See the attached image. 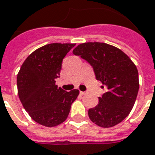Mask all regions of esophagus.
Here are the masks:
<instances>
[{
	"instance_id": "esophagus-1",
	"label": "esophagus",
	"mask_w": 155,
	"mask_h": 155,
	"mask_svg": "<svg viewBox=\"0 0 155 155\" xmlns=\"http://www.w3.org/2000/svg\"><path fill=\"white\" fill-rule=\"evenodd\" d=\"M80 93H81V95H85V94H86V91H80Z\"/></svg>"
}]
</instances>
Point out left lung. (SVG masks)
Here are the masks:
<instances>
[{
    "label": "left lung",
    "instance_id": "8db88e82",
    "mask_svg": "<svg viewBox=\"0 0 155 155\" xmlns=\"http://www.w3.org/2000/svg\"><path fill=\"white\" fill-rule=\"evenodd\" d=\"M93 68L96 78L107 88L98 104L88 110L96 125L108 128L126 118L133 108L139 89L136 65L121 50L102 42H86L73 50Z\"/></svg>",
    "mask_w": 155,
    "mask_h": 155
}]
</instances>
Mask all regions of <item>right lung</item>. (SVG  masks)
<instances>
[{
	"label": "right lung",
	"mask_w": 155,
	"mask_h": 155,
	"mask_svg": "<svg viewBox=\"0 0 155 155\" xmlns=\"http://www.w3.org/2000/svg\"><path fill=\"white\" fill-rule=\"evenodd\" d=\"M75 44L51 43L38 48L25 59L17 77L18 97L35 122L52 127L67 119L80 91H66L56 85L64 57Z\"/></svg>",
	"instance_id": "add662e5"
}]
</instances>
